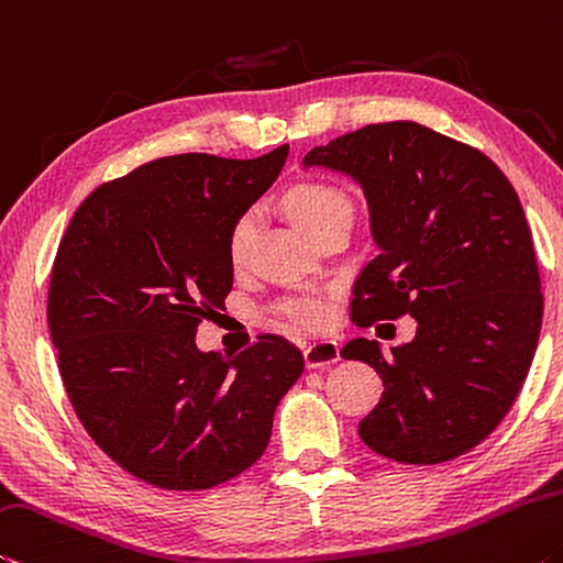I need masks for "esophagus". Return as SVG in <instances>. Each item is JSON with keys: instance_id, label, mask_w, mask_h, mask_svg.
Instances as JSON below:
<instances>
[{"instance_id": "34e87169", "label": "esophagus", "mask_w": 563, "mask_h": 563, "mask_svg": "<svg viewBox=\"0 0 563 563\" xmlns=\"http://www.w3.org/2000/svg\"><path fill=\"white\" fill-rule=\"evenodd\" d=\"M339 358H342V349H339L336 342H331V339L314 342L303 349V362H307V368H324L329 364H336Z\"/></svg>"}]
</instances>
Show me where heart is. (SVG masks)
I'll list each match as a JSON object with an SVG mask.
<instances>
[{"mask_svg": "<svg viewBox=\"0 0 563 563\" xmlns=\"http://www.w3.org/2000/svg\"><path fill=\"white\" fill-rule=\"evenodd\" d=\"M287 207L307 236L317 234L319 229H324L336 219L352 221V201L342 189L324 181H301L297 187H291L287 195ZM256 232H260V209H246L232 224V232H229V260H232V264L239 266L246 262ZM282 317L299 329H319L327 324L329 307L324 299L301 294V297L282 303Z\"/></svg>", "mask_w": 563, "mask_h": 563, "instance_id": "obj_1", "label": "heart"}]
</instances>
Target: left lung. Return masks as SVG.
Wrapping results in <instances>:
<instances>
[{
	"label": "left lung",
	"mask_w": 563,
	"mask_h": 563,
	"mask_svg": "<svg viewBox=\"0 0 563 563\" xmlns=\"http://www.w3.org/2000/svg\"><path fill=\"white\" fill-rule=\"evenodd\" d=\"M303 169L364 191L376 256L356 276L352 319H417L391 354L368 339L342 349L384 382L358 437L401 464L466 454L511 409L539 344L541 282L519 195L489 156L417 122L336 136Z\"/></svg>",
	"instance_id": "8db88e82"
}]
</instances>
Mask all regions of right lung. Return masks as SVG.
<instances>
[{
    "label": "right lung",
    "instance_id": "obj_1",
    "mask_svg": "<svg viewBox=\"0 0 563 563\" xmlns=\"http://www.w3.org/2000/svg\"><path fill=\"white\" fill-rule=\"evenodd\" d=\"M287 154L164 156L101 184L64 232L47 309L64 389L97 446L159 489H211L252 466L303 372L282 336L236 358L195 339L232 291V224Z\"/></svg>",
    "mask_w": 563,
    "mask_h": 563
}]
</instances>
